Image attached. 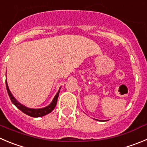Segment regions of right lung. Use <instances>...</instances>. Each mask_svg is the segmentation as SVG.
<instances>
[{
  "instance_id": "right-lung-1",
  "label": "right lung",
  "mask_w": 147,
  "mask_h": 147,
  "mask_svg": "<svg viewBox=\"0 0 147 147\" xmlns=\"http://www.w3.org/2000/svg\"><path fill=\"white\" fill-rule=\"evenodd\" d=\"M5 85H6V89H7L8 94H9V97H10V99L11 101V102L13 103V105H14L18 109H20V110H21L22 112H24L26 115H29L30 117H42V116H44V115H48V114H49L50 112H51L53 110V109H54L56 105H57V99H58L60 89L59 90L58 93L56 94V96H55L54 98H53V101H51V103L49 106L46 107L44 108H41V109H31V108H28L27 107L24 106L23 105H22V104H20V103L13 97V96L12 95L10 90H9L6 80H5Z\"/></svg>"
}]
</instances>
